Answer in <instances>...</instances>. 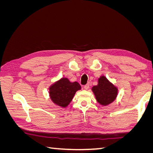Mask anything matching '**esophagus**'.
I'll return each instance as SVG.
<instances>
[{
    "label": "esophagus",
    "mask_w": 153,
    "mask_h": 153,
    "mask_svg": "<svg viewBox=\"0 0 153 153\" xmlns=\"http://www.w3.org/2000/svg\"><path fill=\"white\" fill-rule=\"evenodd\" d=\"M89 85H90L89 83H88V84H87L84 86V89H85V90H87V89L89 88Z\"/></svg>",
    "instance_id": "1"
}]
</instances>
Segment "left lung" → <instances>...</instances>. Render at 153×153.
Wrapping results in <instances>:
<instances>
[{
	"label": "left lung",
	"mask_w": 153,
	"mask_h": 153,
	"mask_svg": "<svg viewBox=\"0 0 153 153\" xmlns=\"http://www.w3.org/2000/svg\"><path fill=\"white\" fill-rule=\"evenodd\" d=\"M91 90L96 101L102 106L108 105L114 102L118 94V88L104 75L98 78V85L92 87Z\"/></svg>",
	"instance_id": "left-lung-1"
}]
</instances>
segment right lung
I'll return each instance as SVG.
<instances>
[{
	"label": "right lung",
	"mask_w": 153,
	"mask_h": 153,
	"mask_svg": "<svg viewBox=\"0 0 153 153\" xmlns=\"http://www.w3.org/2000/svg\"><path fill=\"white\" fill-rule=\"evenodd\" d=\"M49 96L56 105L65 108L71 103L76 92L81 89L77 82H71L68 78H61L49 87Z\"/></svg>",
	"instance_id": "add662e5"
}]
</instances>
